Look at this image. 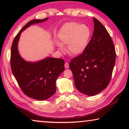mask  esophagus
Returning a JSON list of instances; mask_svg holds the SVG:
<instances>
[{
	"label": "esophagus",
	"mask_w": 129,
	"mask_h": 129,
	"mask_svg": "<svg viewBox=\"0 0 129 129\" xmlns=\"http://www.w3.org/2000/svg\"><path fill=\"white\" fill-rule=\"evenodd\" d=\"M64 67H65V68H66V69H68V68H69V63H68V62L65 63Z\"/></svg>",
	"instance_id": "1"
}]
</instances>
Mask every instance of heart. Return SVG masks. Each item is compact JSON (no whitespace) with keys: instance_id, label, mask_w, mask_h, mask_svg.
I'll use <instances>...</instances> for the list:
<instances>
[{"instance_id":"1","label":"heart","mask_w":129,"mask_h":129,"mask_svg":"<svg viewBox=\"0 0 129 129\" xmlns=\"http://www.w3.org/2000/svg\"><path fill=\"white\" fill-rule=\"evenodd\" d=\"M90 29L85 25L79 23H69L64 24L59 31L57 37L59 49L62 51V46L68 45V51L73 55L81 53L88 43Z\"/></svg>"}]
</instances>
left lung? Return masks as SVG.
I'll return each instance as SVG.
<instances>
[{
    "label": "left lung",
    "mask_w": 129,
    "mask_h": 129,
    "mask_svg": "<svg viewBox=\"0 0 129 129\" xmlns=\"http://www.w3.org/2000/svg\"><path fill=\"white\" fill-rule=\"evenodd\" d=\"M93 20L94 30L91 41L83 53L69 63L76 88L89 96L95 95L108 86L116 60L111 36L100 21Z\"/></svg>",
    "instance_id": "1"
}]
</instances>
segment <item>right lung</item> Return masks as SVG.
<instances>
[{"label":"right lung","instance_id":"right-lung-1","mask_svg":"<svg viewBox=\"0 0 129 129\" xmlns=\"http://www.w3.org/2000/svg\"><path fill=\"white\" fill-rule=\"evenodd\" d=\"M48 19L33 20L26 24L15 37L11 49V68L20 88L26 95L38 101L47 100L55 93L56 81L64 70V60L47 57L36 62L25 61L18 53V42L22 31Z\"/></svg>","mask_w":129,"mask_h":129}]
</instances>
